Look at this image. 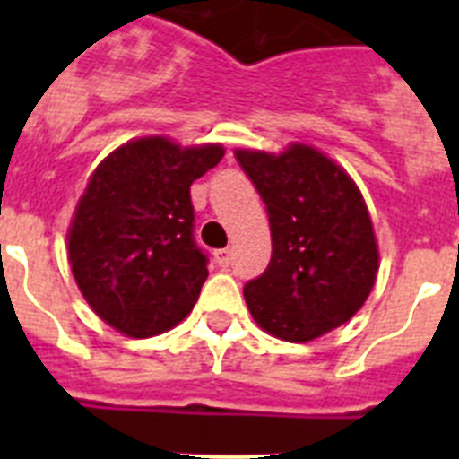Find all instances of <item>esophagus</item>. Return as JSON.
Here are the masks:
<instances>
[{
    "label": "esophagus",
    "mask_w": 459,
    "mask_h": 459,
    "mask_svg": "<svg viewBox=\"0 0 459 459\" xmlns=\"http://www.w3.org/2000/svg\"><path fill=\"white\" fill-rule=\"evenodd\" d=\"M216 262L221 266H230V262H232V250L230 248L216 250Z\"/></svg>",
    "instance_id": "esophagus-1"
}]
</instances>
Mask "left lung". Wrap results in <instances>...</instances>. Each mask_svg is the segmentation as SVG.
<instances>
[{
    "mask_svg": "<svg viewBox=\"0 0 459 459\" xmlns=\"http://www.w3.org/2000/svg\"><path fill=\"white\" fill-rule=\"evenodd\" d=\"M237 160L264 200L271 262L243 287L255 322L287 342H307L350 322L379 269L363 195L331 158L306 144L280 156L238 149Z\"/></svg>",
    "mask_w": 459,
    "mask_h": 459,
    "instance_id": "8db88e82",
    "label": "left lung"
}]
</instances>
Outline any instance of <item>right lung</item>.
I'll return each mask as SVG.
<instances>
[{"label":"right lung","instance_id":"add662e5","mask_svg":"<svg viewBox=\"0 0 459 459\" xmlns=\"http://www.w3.org/2000/svg\"><path fill=\"white\" fill-rule=\"evenodd\" d=\"M222 156L221 144L140 137L91 174L68 230V262L91 310L109 326L152 338L193 310L209 257L195 243L190 186Z\"/></svg>","mask_w":459,"mask_h":459}]
</instances>
